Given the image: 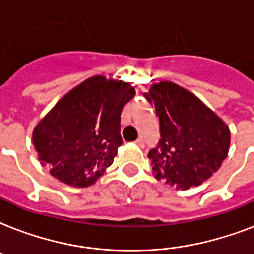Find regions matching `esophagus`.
Listing matches in <instances>:
<instances>
[{
    "mask_svg": "<svg viewBox=\"0 0 254 254\" xmlns=\"http://www.w3.org/2000/svg\"><path fill=\"white\" fill-rule=\"evenodd\" d=\"M135 143H137L139 147L145 146V141H143V138H138L137 141H135Z\"/></svg>",
    "mask_w": 254,
    "mask_h": 254,
    "instance_id": "esophagus-1",
    "label": "esophagus"
}]
</instances>
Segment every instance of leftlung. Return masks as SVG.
Instances as JSON below:
<instances>
[{
  "mask_svg": "<svg viewBox=\"0 0 254 254\" xmlns=\"http://www.w3.org/2000/svg\"><path fill=\"white\" fill-rule=\"evenodd\" d=\"M159 119L157 146L149 151L158 181L187 190L216 173L227 158L229 129L196 96L171 81L143 93Z\"/></svg>",
  "mask_w": 254,
  "mask_h": 254,
  "instance_id": "left-lung-1",
  "label": "left lung"
}]
</instances>
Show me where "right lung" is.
I'll return each mask as SVG.
<instances>
[{
	"label": "right lung",
	"mask_w": 254,
	"mask_h": 254,
	"mask_svg": "<svg viewBox=\"0 0 254 254\" xmlns=\"http://www.w3.org/2000/svg\"><path fill=\"white\" fill-rule=\"evenodd\" d=\"M134 95L127 83L93 76L59 100L33 133L50 174L73 187L93 185L123 145L121 112Z\"/></svg>",
	"instance_id": "add662e5"
}]
</instances>
